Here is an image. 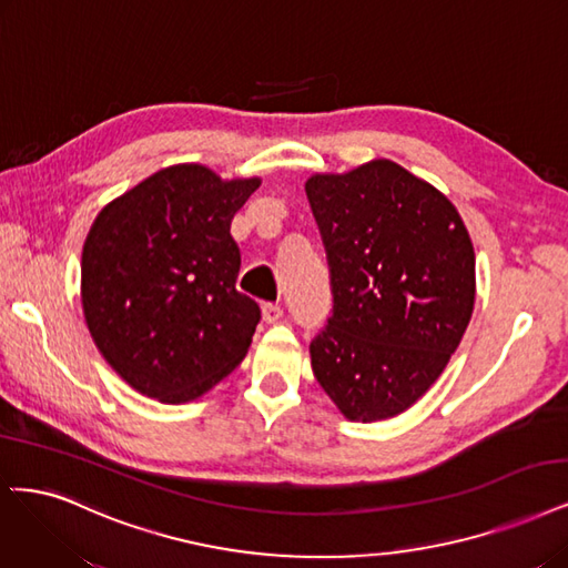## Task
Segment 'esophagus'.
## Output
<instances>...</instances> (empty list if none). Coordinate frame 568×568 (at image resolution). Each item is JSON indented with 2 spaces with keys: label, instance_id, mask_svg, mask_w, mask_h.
I'll list each match as a JSON object with an SVG mask.
<instances>
[{
  "label": "esophagus",
  "instance_id": "34e87169",
  "mask_svg": "<svg viewBox=\"0 0 568 568\" xmlns=\"http://www.w3.org/2000/svg\"><path fill=\"white\" fill-rule=\"evenodd\" d=\"M282 315H284V310L280 303H263V322L275 324L282 320Z\"/></svg>",
  "mask_w": 568,
  "mask_h": 568
}]
</instances>
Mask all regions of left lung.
Segmentation results:
<instances>
[{
	"label": "left lung",
	"instance_id": "obj_1",
	"mask_svg": "<svg viewBox=\"0 0 568 568\" xmlns=\"http://www.w3.org/2000/svg\"><path fill=\"white\" fill-rule=\"evenodd\" d=\"M334 307L312 371L349 420L393 418L456 352L475 307V251L456 206L389 160L305 183Z\"/></svg>",
	"mask_w": 568,
	"mask_h": 568
}]
</instances>
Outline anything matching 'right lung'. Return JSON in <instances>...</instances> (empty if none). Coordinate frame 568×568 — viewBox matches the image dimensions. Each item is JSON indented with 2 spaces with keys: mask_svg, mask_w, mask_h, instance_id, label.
<instances>
[{
  "mask_svg": "<svg viewBox=\"0 0 568 568\" xmlns=\"http://www.w3.org/2000/svg\"><path fill=\"white\" fill-rule=\"evenodd\" d=\"M258 185L179 164L93 221L82 251L87 326L141 395L197 399L246 357L261 307L234 288L242 256L230 223Z\"/></svg>",
  "mask_w": 568,
  "mask_h": 568,
  "instance_id": "add662e5",
  "label": "right lung"
}]
</instances>
